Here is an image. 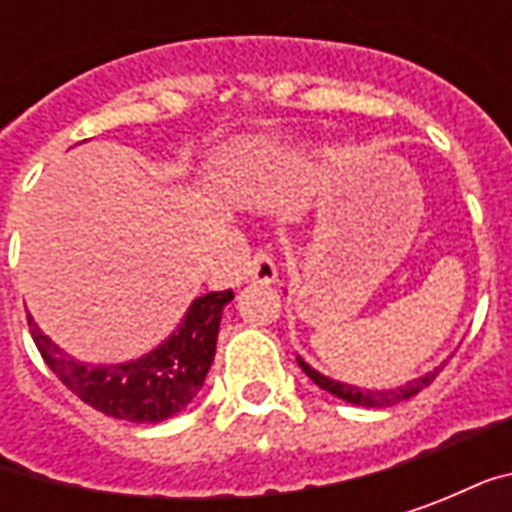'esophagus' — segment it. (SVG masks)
Returning <instances> with one entry per match:
<instances>
[{
	"label": "esophagus",
	"mask_w": 512,
	"mask_h": 512,
	"mask_svg": "<svg viewBox=\"0 0 512 512\" xmlns=\"http://www.w3.org/2000/svg\"><path fill=\"white\" fill-rule=\"evenodd\" d=\"M246 274L252 282H260V285H271L277 279V263H274V255L268 249H255V255L249 257L246 263Z\"/></svg>",
	"instance_id": "esophagus-1"
}]
</instances>
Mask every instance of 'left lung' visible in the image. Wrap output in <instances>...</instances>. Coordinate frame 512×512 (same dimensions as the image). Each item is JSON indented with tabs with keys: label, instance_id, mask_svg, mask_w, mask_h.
I'll list each match as a JSON object with an SVG mask.
<instances>
[{
	"label": "left lung",
	"instance_id": "obj_1",
	"mask_svg": "<svg viewBox=\"0 0 512 512\" xmlns=\"http://www.w3.org/2000/svg\"><path fill=\"white\" fill-rule=\"evenodd\" d=\"M296 362H299V367L307 373V376L315 381V384L321 386V389H326V392H332V395H337L340 400H345V403H354V406H367V408H386V406H395V403H403V400H408V397L419 395L425 386H430L433 381H436V376H439V370H433V373H428L425 378H417V381H408L406 386H400V389H386V392H370V389H356V386H348V384H340V381H332V378L321 376V373H315L310 365H304L299 356H296Z\"/></svg>",
	"mask_w": 512,
	"mask_h": 512
}]
</instances>
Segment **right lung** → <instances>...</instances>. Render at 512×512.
<instances>
[{"label":"right lung","mask_w":512,"mask_h":512,"mask_svg":"<svg viewBox=\"0 0 512 512\" xmlns=\"http://www.w3.org/2000/svg\"><path fill=\"white\" fill-rule=\"evenodd\" d=\"M233 290H213L194 301L178 332L153 354L128 365L93 367L65 356L27 315L29 334L43 362L73 395L106 417L161 422L197 397L216 356V334Z\"/></svg>","instance_id":"add662e5"}]
</instances>
